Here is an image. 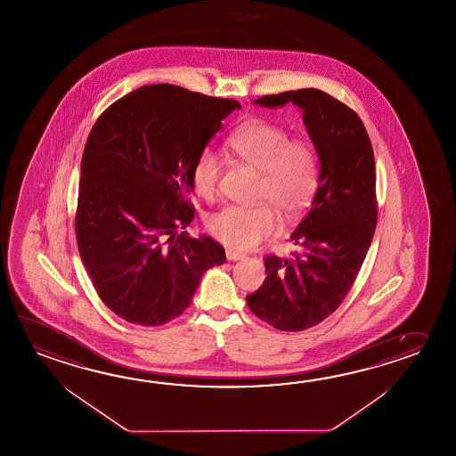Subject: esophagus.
Here are the masks:
<instances>
[{
  "instance_id": "esophagus-1",
  "label": "esophagus",
  "mask_w": 456,
  "mask_h": 456,
  "mask_svg": "<svg viewBox=\"0 0 456 456\" xmlns=\"http://www.w3.org/2000/svg\"><path fill=\"white\" fill-rule=\"evenodd\" d=\"M225 258L229 261H240L245 260V255L233 250H225Z\"/></svg>"
}]
</instances>
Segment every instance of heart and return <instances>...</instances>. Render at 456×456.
Listing matches in <instances>:
<instances>
[{
	"instance_id": "b5f03b06",
	"label": "heart",
	"mask_w": 456,
	"mask_h": 456,
	"mask_svg": "<svg viewBox=\"0 0 456 456\" xmlns=\"http://www.w3.org/2000/svg\"><path fill=\"white\" fill-rule=\"evenodd\" d=\"M229 146L248 166L261 172L260 200H268L286 217L307 209L318 186L315 149L307 141L290 140L288 131L268 121H251L233 133ZM221 170L219 154L205 149L191 170L196 193L213 198ZM208 229L225 247L250 250L276 232L278 219L268 205H231L209 216Z\"/></svg>"
}]
</instances>
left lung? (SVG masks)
I'll return each mask as SVG.
<instances>
[{
	"mask_svg": "<svg viewBox=\"0 0 456 456\" xmlns=\"http://www.w3.org/2000/svg\"><path fill=\"white\" fill-rule=\"evenodd\" d=\"M261 107L297 105L315 148L318 190L290 240L292 258L268 256L266 278L247 296L255 315L281 331H302L341 305L362 266L377 225L375 160L361 118L318 89L265 95Z\"/></svg>",
	"mask_w": 456,
	"mask_h": 456,
	"instance_id": "1",
	"label": "left lung"
}]
</instances>
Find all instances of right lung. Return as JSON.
I'll return each instance as SVG.
<instances>
[{"instance_id": "add662e5", "label": "right lung", "mask_w": 456, "mask_h": 456, "mask_svg": "<svg viewBox=\"0 0 456 456\" xmlns=\"http://www.w3.org/2000/svg\"><path fill=\"white\" fill-rule=\"evenodd\" d=\"M240 103L151 84L95 121L81 160L76 239L103 304L141 326L185 310L206 271L225 261L208 235L183 232L195 209L191 170Z\"/></svg>"}]
</instances>
